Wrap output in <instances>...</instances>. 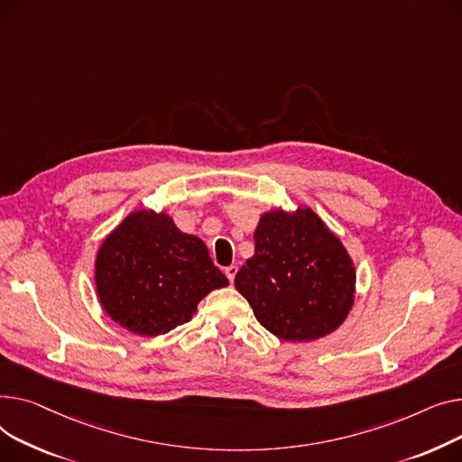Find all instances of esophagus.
<instances>
[{"label":"esophagus","instance_id":"obj_1","mask_svg":"<svg viewBox=\"0 0 462 462\" xmlns=\"http://www.w3.org/2000/svg\"><path fill=\"white\" fill-rule=\"evenodd\" d=\"M236 266L235 264H231V266H227L226 268V276H227V280H229V283H233L235 282V276H236Z\"/></svg>","mask_w":462,"mask_h":462}]
</instances>
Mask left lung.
<instances>
[{"mask_svg": "<svg viewBox=\"0 0 462 462\" xmlns=\"http://www.w3.org/2000/svg\"><path fill=\"white\" fill-rule=\"evenodd\" d=\"M255 254L236 276L263 327L285 341H313L337 330L355 304V263L319 216L298 207L261 216Z\"/></svg>", "mask_w": 462, "mask_h": 462, "instance_id": "left-lung-1", "label": "left lung"}]
</instances>
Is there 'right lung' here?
Returning a JSON list of instances; mask_svg holds the SVG:
<instances>
[{
  "mask_svg": "<svg viewBox=\"0 0 462 462\" xmlns=\"http://www.w3.org/2000/svg\"><path fill=\"white\" fill-rule=\"evenodd\" d=\"M95 283L112 320L149 337L188 322L210 291L229 285L199 236L182 233L166 212L145 208L106 236Z\"/></svg>",
  "mask_w": 462,
  "mask_h": 462,
  "instance_id": "add662e5",
  "label": "right lung"
}]
</instances>
